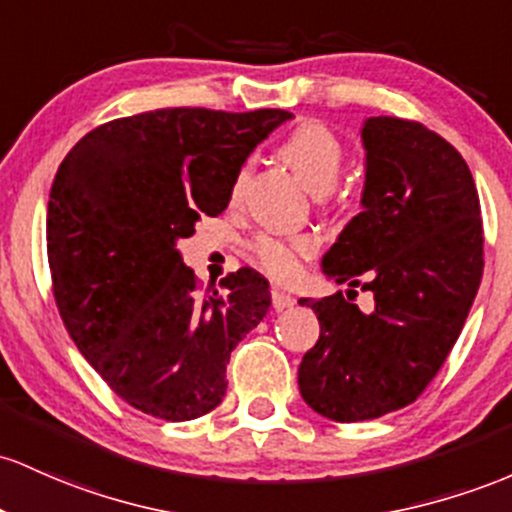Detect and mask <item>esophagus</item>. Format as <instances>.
Instances as JSON below:
<instances>
[{
    "instance_id": "34e87169",
    "label": "esophagus",
    "mask_w": 512,
    "mask_h": 512,
    "mask_svg": "<svg viewBox=\"0 0 512 512\" xmlns=\"http://www.w3.org/2000/svg\"><path fill=\"white\" fill-rule=\"evenodd\" d=\"M271 302L275 312H285V309H290L297 300L290 295V292H285L283 287H271Z\"/></svg>"
}]
</instances>
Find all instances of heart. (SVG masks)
<instances>
[{"mask_svg": "<svg viewBox=\"0 0 512 512\" xmlns=\"http://www.w3.org/2000/svg\"><path fill=\"white\" fill-rule=\"evenodd\" d=\"M278 152L295 169L304 186L314 193H326L336 186L343 169V159H346L341 140L333 135V130L326 128L324 123H317V120H304L297 125L280 142ZM246 176H249V166H241L232 181V191H229L232 200H239ZM317 251L319 239L314 234H292V237L263 234L251 244V261L273 280L290 283V280L300 278L304 261Z\"/></svg>", "mask_w": 512, "mask_h": 512, "instance_id": "1", "label": "heart"}]
</instances>
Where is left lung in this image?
<instances>
[{
	"label": "left lung",
	"instance_id": "left-lung-1",
	"mask_svg": "<svg viewBox=\"0 0 512 512\" xmlns=\"http://www.w3.org/2000/svg\"><path fill=\"white\" fill-rule=\"evenodd\" d=\"M363 145V212L321 263L338 285L370 290L375 312L343 292L300 300L321 324L297 372L302 399L341 423L380 418L423 394L484 275L479 193L462 154L418 120L392 116L367 120Z\"/></svg>",
	"mask_w": 512,
	"mask_h": 512
}]
</instances>
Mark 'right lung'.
Instances as JSON below:
<instances>
[{
	"mask_svg": "<svg viewBox=\"0 0 512 512\" xmlns=\"http://www.w3.org/2000/svg\"><path fill=\"white\" fill-rule=\"evenodd\" d=\"M292 113L159 108L86 132L48 200V266L72 341L132 409L191 421L227 392L229 353L271 307L239 268L200 287L176 239L217 217L258 142Z\"/></svg>",
	"mask_w": 512,
	"mask_h": 512,
	"instance_id": "add662e5",
	"label": "right lung"
}]
</instances>
